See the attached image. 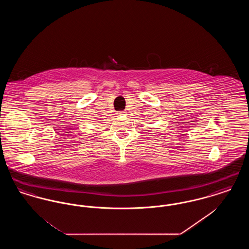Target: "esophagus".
<instances>
[{"label":"esophagus","mask_w":249,"mask_h":249,"mask_svg":"<svg viewBox=\"0 0 249 249\" xmlns=\"http://www.w3.org/2000/svg\"><path fill=\"white\" fill-rule=\"evenodd\" d=\"M125 113H126V112H124V111H119V112H118L117 115H118V116H122V115H125Z\"/></svg>","instance_id":"esophagus-1"}]
</instances>
